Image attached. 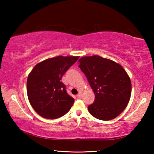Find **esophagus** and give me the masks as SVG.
I'll list each match as a JSON object with an SVG mask.
<instances>
[{"label": "esophagus", "mask_w": 154, "mask_h": 154, "mask_svg": "<svg viewBox=\"0 0 154 154\" xmlns=\"http://www.w3.org/2000/svg\"><path fill=\"white\" fill-rule=\"evenodd\" d=\"M77 98H82V92H79V94H78L77 95Z\"/></svg>", "instance_id": "esophagus-1"}]
</instances>
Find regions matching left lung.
I'll return each mask as SVG.
<instances>
[{"mask_svg": "<svg viewBox=\"0 0 154 154\" xmlns=\"http://www.w3.org/2000/svg\"><path fill=\"white\" fill-rule=\"evenodd\" d=\"M78 62L95 94L94 102L88 106L90 113L104 121L117 118L131 96V81L126 71L119 64L97 55L82 57Z\"/></svg>", "mask_w": 154, "mask_h": 154, "instance_id": "8db88e82", "label": "left lung"}]
</instances>
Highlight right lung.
Segmentation results:
<instances>
[{
  "label": "right lung",
  "mask_w": 154,
  "mask_h": 154,
  "mask_svg": "<svg viewBox=\"0 0 154 154\" xmlns=\"http://www.w3.org/2000/svg\"><path fill=\"white\" fill-rule=\"evenodd\" d=\"M79 56H58L35 65L27 79V94L31 106L40 116L54 119L66 114L74 103L61 82L62 75Z\"/></svg>",
  "instance_id": "right-lung-1"
}]
</instances>
